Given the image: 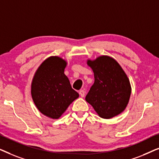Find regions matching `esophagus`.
<instances>
[{
    "label": "esophagus",
    "mask_w": 159,
    "mask_h": 159,
    "mask_svg": "<svg viewBox=\"0 0 159 159\" xmlns=\"http://www.w3.org/2000/svg\"><path fill=\"white\" fill-rule=\"evenodd\" d=\"M79 93H80V96L82 98H83L84 96V95H85V92H84V90H80L79 91Z\"/></svg>",
    "instance_id": "esophagus-1"
}]
</instances>
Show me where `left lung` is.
Returning a JSON list of instances; mask_svg holds the SVG:
<instances>
[{"mask_svg":"<svg viewBox=\"0 0 159 159\" xmlns=\"http://www.w3.org/2000/svg\"><path fill=\"white\" fill-rule=\"evenodd\" d=\"M95 82L85 97L100 116L111 119L125 109L131 94L129 79L116 61L103 56L88 61Z\"/></svg>","mask_w":159,"mask_h":159,"instance_id":"left-lung-1","label":"left lung"}]
</instances>
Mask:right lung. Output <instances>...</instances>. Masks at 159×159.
<instances>
[{"label": "right lung", "mask_w": 159, "mask_h": 159, "mask_svg": "<svg viewBox=\"0 0 159 159\" xmlns=\"http://www.w3.org/2000/svg\"><path fill=\"white\" fill-rule=\"evenodd\" d=\"M66 62L51 56L42 63L34 76L31 93L38 110L45 116L58 119L79 97L64 75Z\"/></svg>", "instance_id": "obj_1"}]
</instances>
